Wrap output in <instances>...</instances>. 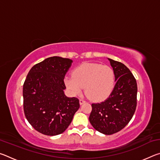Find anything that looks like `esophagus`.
Returning a JSON list of instances; mask_svg holds the SVG:
<instances>
[{
  "label": "esophagus",
  "mask_w": 160,
  "mask_h": 160,
  "mask_svg": "<svg viewBox=\"0 0 160 160\" xmlns=\"http://www.w3.org/2000/svg\"><path fill=\"white\" fill-rule=\"evenodd\" d=\"M84 103H85V100H83L82 99H80V104L82 105V104H84Z\"/></svg>",
  "instance_id": "34e87169"
}]
</instances>
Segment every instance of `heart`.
<instances>
[{
  "mask_svg": "<svg viewBox=\"0 0 160 160\" xmlns=\"http://www.w3.org/2000/svg\"><path fill=\"white\" fill-rule=\"evenodd\" d=\"M64 83L72 95L80 94L85 86L88 95L94 101L100 102L112 94L115 85V75L109 66L85 63L77 67L73 75H66Z\"/></svg>",
  "mask_w": 160,
  "mask_h": 160,
  "instance_id": "1",
  "label": "heart"
}]
</instances>
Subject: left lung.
<instances>
[{
	"instance_id": "left-lung-1",
	"label": "left lung",
	"mask_w": 160,
	"mask_h": 160,
	"mask_svg": "<svg viewBox=\"0 0 160 160\" xmlns=\"http://www.w3.org/2000/svg\"><path fill=\"white\" fill-rule=\"evenodd\" d=\"M115 75L116 85L108 98L92 104L89 120L96 131L112 135L122 130L133 116L137 105V82L130 70L118 61L108 58Z\"/></svg>"
}]
</instances>
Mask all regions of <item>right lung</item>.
I'll return each mask as SVG.
<instances>
[{
    "instance_id": "right-lung-1",
    "label": "right lung",
    "mask_w": 160,
    "mask_h": 160,
    "mask_svg": "<svg viewBox=\"0 0 160 160\" xmlns=\"http://www.w3.org/2000/svg\"><path fill=\"white\" fill-rule=\"evenodd\" d=\"M72 61L59 56L46 58L32 68L23 85L26 118L41 133L63 132L80 108L79 99L64 93V78Z\"/></svg>"
}]
</instances>
